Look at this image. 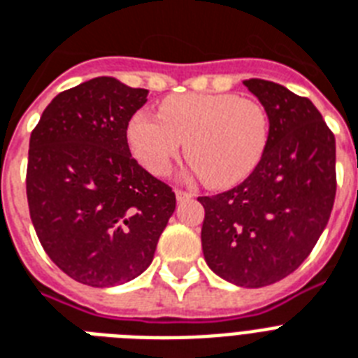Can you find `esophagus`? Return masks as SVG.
I'll list each match as a JSON object with an SVG mask.
<instances>
[{"mask_svg":"<svg viewBox=\"0 0 358 358\" xmlns=\"http://www.w3.org/2000/svg\"><path fill=\"white\" fill-rule=\"evenodd\" d=\"M174 193H176V201L178 202H185V201H189V199H193V193H189V191L176 189Z\"/></svg>","mask_w":358,"mask_h":358,"instance_id":"34e87169","label":"esophagus"}]
</instances>
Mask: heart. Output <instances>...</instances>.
Segmentation results:
<instances>
[{"mask_svg": "<svg viewBox=\"0 0 358 358\" xmlns=\"http://www.w3.org/2000/svg\"><path fill=\"white\" fill-rule=\"evenodd\" d=\"M126 135L134 156L152 174H167L185 145L191 169L208 185L230 187L262 162L269 117L260 102L234 92H187L165 98L159 117L137 111Z\"/></svg>", "mask_w": 358, "mask_h": 358, "instance_id": "1", "label": "heart"}]
</instances>
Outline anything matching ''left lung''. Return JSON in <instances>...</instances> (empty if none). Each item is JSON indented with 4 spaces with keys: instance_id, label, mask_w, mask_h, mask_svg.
<instances>
[{
    "instance_id": "left-lung-1",
    "label": "left lung",
    "mask_w": 358,
    "mask_h": 358,
    "mask_svg": "<svg viewBox=\"0 0 358 358\" xmlns=\"http://www.w3.org/2000/svg\"><path fill=\"white\" fill-rule=\"evenodd\" d=\"M266 108L269 143L258 167L204 206L202 250L215 275L262 288L282 280L310 255L336 195V143L308 98L273 81L245 80Z\"/></svg>"
}]
</instances>
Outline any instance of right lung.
Masks as SVG:
<instances>
[{
  "instance_id": "right-lung-1",
  "label": "right lung",
  "mask_w": 358,
  "mask_h": 358,
  "mask_svg": "<svg viewBox=\"0 0 358 358\" xmlns=\"http://www.w3.org/2000/svg\"><path fill=\"white\" fill-rule=\"evenodd\" d=\"M146 96L94 78L53 98L31 134L25 187L35 232L61 271L92 288L139 277L176 208L173 189L129 152L128 122Z\"/></svg>"
}]
</instances>
